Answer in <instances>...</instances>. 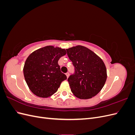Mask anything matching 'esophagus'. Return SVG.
<instances>
[{"label": "esophagus", "instance_id": "obj_1", "mask_svg": "<svg viewBox=\"0 0 135 135\" xmlns=\"http://www.w3.org/2000/svg\"><path fill=\"white\" fill-rule=\"evenodd\" d=\"M66 76H67V78H68V77L69 76V73L68 72V73H66Z\"/></svg>", "mask_w": 135, "mask_h": 135}]
</instances>
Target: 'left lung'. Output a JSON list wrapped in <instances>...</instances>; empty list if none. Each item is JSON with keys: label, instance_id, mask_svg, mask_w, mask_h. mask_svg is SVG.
Listing matches in <instances>:
<instances>
[{"label": "left lung", "instance_id": "8db88e82", "mask_svg": "<svg viewBox=\"0 0 135 135\" xmlns=\"http://www.w3.org/2000/svg\"><path fill=\"white\" fill-rule=\"evenodd\" d=\"M75 67V73L68 79L73 93L80 99H88L101 90L107 78L104 61L95 53L82 46L66 49Z\"/></svg>", "mask_w": 135, "mask_h": 135}]
</instances>
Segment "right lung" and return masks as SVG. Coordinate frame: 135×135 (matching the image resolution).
Listing matches in <instances>:
<instances>
[{
	"label": "right lung",
	"instance_id": "add662e5",
	"mask_svg": "<svg viewBox=\"0 0 135 135\" xmlns=\"http://www.w3.org/2000/svg\"><path fill=\"white\" fill-rule=\"evenodd\" d=\"M65 49L48 46L32 52L23 69L28 88L34 95L46 98L58 90L66 75L61 71L58 61L66 55Z\"/></svg>",
	"mask_w": 135,
	"mask_h": 135
}]
</instances>
